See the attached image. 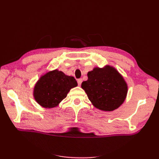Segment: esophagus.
I'll use <instances>...</instances> for the list:
<instances>
[{
  "label": "esophagus",
  "mask_w": 159,
  "mask_h": 159,
  "mask_svg": "<svg viewBox=\"0 0 159 159\" xmlns=\"http://www.w3.org/2000/svg\"><path fill=\"white\" fill-rule=\"evenodd\" d=\"M82 81H83V80H82L81 79H78V80H77V82H78V84H79V85H81V83H82Z\"/></svg>",
  "instance_id": "obj_1"
}]
</instances>
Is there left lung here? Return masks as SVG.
I'll list each match as a JSON object with an SVG mask.
<instances>
[{
    "mask_svg": "<svg viewBox=\"0 0 159 159\" xmlns=\"http://www.w3.org/2000/svg\"><path fill=\"white\" fill-rule=\"evenodd\" d=\"M88 80L81 88L93 105L104 111H112L124 102L128 85L124 78L115 67L105 65L95 67L88 72Z\"/></svg>",
    "mask_w": 159,
    "mask_h": 159,
    "instance_id": "1",
    "label": "left lung"
}]
</instances>
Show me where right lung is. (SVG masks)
Returning a JSON list of instances; mask_svg holds the SVG:
<instances>
[{"instance_id":"right-lung-1","label":"right lung","mask_w":159,"mask_h":159,"mask_svg":"<svg viewBox=\"0 0 159 159\" xmlns=\"http://www.w3.org/2000/svg\"><path fill=\"white\" fill-rule=\"evenodd\" d=\"M78 83L73 76L54 69L43 74L34 88V99L45 109L55 108L66 98L71 88Z\"/></svg>"}]
</instances>
